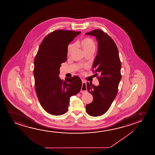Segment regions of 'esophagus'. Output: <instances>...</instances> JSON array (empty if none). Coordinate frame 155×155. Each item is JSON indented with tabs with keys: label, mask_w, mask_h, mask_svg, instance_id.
<instances>
[{
	"label": "esophagus",
	"mask_w": 155,
	"mask_h": 155,
	"mask_svg": "<svg viewBox=\"0 0 155 155\" xmlns=\"http://www.w3.org/2000/svg\"><path fill=\"white\" fill-rule=\"evenodd\" d=\"M82 83H83V85L81 87V93H85L87 92V87H86V81L84 80H82Z\"/></svg>",
	"instance_id": "34e87169"
}]
</instances>
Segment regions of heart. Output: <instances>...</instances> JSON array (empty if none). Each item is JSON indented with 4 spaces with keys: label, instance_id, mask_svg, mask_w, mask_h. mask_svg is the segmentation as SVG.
<instances>
[{
    "label": "heart",
    "instance_id": "obj_1",
    "mask_svg": "<svg viewBox=\"0 0 155 155\" xmlns=\"http://www.w3.org/2000/svg\"><path fill=\"white\" fill-rule=\"evenodd\" d=\"M76 44L77 45H79L83 49L84 51L86 54L89 53H92L93 54L96 49V44L92 38L88 37L83 38L81 40L77 41ZM74 47V43H71L68 45L67 50L68 55H69L71 53Z\"/></svg>",
    "mask_w": 155,
    "mask_h": 155
}]
</instances>
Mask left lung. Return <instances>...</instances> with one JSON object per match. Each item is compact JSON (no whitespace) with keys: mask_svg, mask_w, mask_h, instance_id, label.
Wrapping results in <instances>:
<instances>
[{"mask_svg":"<svg viewBox=\"0 0 155 155\" xmlns=\"http://www.w3.org/2000/svg\"><path fill=\"white\" fill-rule=\"evenodd\" d=\"M86 34L94 36L98 41V52L92 68L99 82L97 86L86 83L93 100L86 105V110L90 116L98 117L107 112L117 96L121 79V63L117 45L107 33L97 29Z\"/></svg>","mask_w":155,"mask_h":155,"instance_id":"8db88e82","label":"left lung"}]
</instances>
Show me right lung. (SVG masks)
I'll return each mask as SVG.
<instances>
[{
    "label": "right lung",
    "instance_id": "right-lung-1",
    "mask_svg": "<svg viewBox=\"0 0 155 155\" xmlns=\"http://www.w3.org/2000/svg\"><path fill=\"white\" fill-rule=\"evenodd\" d=\"M81 31L56 30L44 38L34 60L35 88L43 109L52 115L64 114L68 110L70 98L81 89L79 77L62 80L60 67L66 62L69 43Z\"/></svg>",
    "mask_w": 155,
    "mask_h": 155
}]
</instances>
